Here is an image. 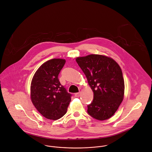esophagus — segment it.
Here are the masks:
<instances>
[{
    "instance_id": "1",
    "label": "esophagus",
    "mask_w": 152,
    "mask_h": 152,
    "mask_svg": "<svg viewBox=\"0 0 152 152\" xmlns=\"http://www.w3.org/2000/svg\"><path fill=\"white\" fill-rule=\"evenodd\" d=\"M80 96V92H79V93H77L75 94V96L76 97H79Z\"/></svg>"
}]
</instances>
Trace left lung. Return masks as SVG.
Wrapping results in <instances>:
<instances>
[{
	"label": "left lung",
	"instance_id": "left-lung-1",
	"mask_svg": "<svg viewBox=\"0 0 152 152\" xmlns=\"http://www.w3.org/2000/svg\"><path fill=\"white\" fill-rule=\"evenodd\" d=\"M76 61L94 93L87 113L99 120L110 118L124 97V82L120 66L111 58L95 54L78 57Z\"/></svg>",
	"mask_w": 152,
	"mask_h": 152
}]
</instances>
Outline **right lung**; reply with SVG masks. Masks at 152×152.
Segmentation results:
<instances>
[{"label": "right lung", "instance_id": "1", "mask_svg": "<svg viewBox=\"0 0 152 152\" xmlns=\"http://www.w3.org/2000/svg\"><path fill=\"white\" fill-rule=\"evenodd\" d=\"M65 60L52 59L44 63L35 72L31 86V100L45 118L57 120L65 114L71 94L61 84L58 75Z\"/></svg>", "mask_w": 152, "mask_h": 152}]
</instances>
